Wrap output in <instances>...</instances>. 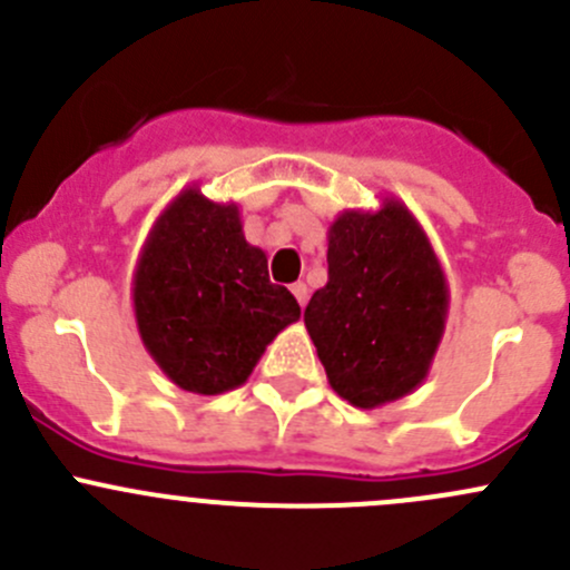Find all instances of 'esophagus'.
Returning <instances> with one entry per match:
<instances>
[{"mask_svg": "<svg viewBox=\"0 0 570 570\" xmlns=\"http://www.w3.org/2000/svg\"><path fill=\"white\" fill-rule=\"evenodd\" d=\"M292 295L297 297V303H301V308L308 303V286L303 284V281H297V284H292Z\"/></svg>", "mask_w": 570, "mask_h": 570, "instance_id": "obj_1", "label": "esophagus"}]
</instances>
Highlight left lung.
<instances>
[{
  "label": "left lung",
  "mask_w": 570,
  "mask_h": 570,
  "mask_svg": "<svg viewBox=\"0 0 570 570\" xmlns=\"http://www.w3.org/2000/svg\"><path fill=\"white\" fill-rule=\"evenodd\" d=\"M450 314V284L422 223L402 200L344 209L327 228V284L306 306V331L331 389L381 407L428 377Z\"/></svg>",
  "instance_id": "left-lung-1"
}]
</instances>
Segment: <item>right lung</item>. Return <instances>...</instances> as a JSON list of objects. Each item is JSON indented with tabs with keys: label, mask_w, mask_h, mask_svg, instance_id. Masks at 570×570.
<instances>
[{
	"label": "right lung",
	"mask_w": 570,
	"mask_h": 570,
	"mask_svg": "<svg viewBox=\"0 0 570 570\" xmlns=\"http://www.w3.org/2000/svg\"><path fill=\"white\" fill-rule=\"evenodd\" d=\"M137 331L178 389L223 394L243 386L267 344L301 320L286 286L269 284L267 256L243 234L237 204L181 189L148 232L131 275Z\"/></svg>",
	"instance_id": "1"
}]
</instances>
